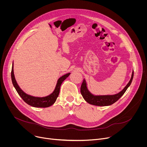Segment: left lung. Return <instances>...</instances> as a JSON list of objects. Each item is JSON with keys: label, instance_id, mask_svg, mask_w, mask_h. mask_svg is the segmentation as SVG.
Listing matches in <instances>:
<instances>
[{"label": "left lung", "instance_id": "obj_1", "mask_svg": "<svg viewBox=\"0 0 147 147\" xmlns=\"http://www.w3.org/2000/svg\"><path fill=\"white\" fill-rule=\"evenodd\" d=\"M134 76V71H133L132 76L131 79L127 86L124 87V88L120 91L119 93L113 95H103V96H95L91 94L88 90L87 88L86 80L84 79L81 86L80 92L81 94L84 98L88 103L94 105L96 106H108L116 102L117 100H119L120 97L124 94L125 91L127 90L128 87L130 86L132 82Z\"/></svg>", "mask_w": 147, "mask_h": 147}]
</instances>
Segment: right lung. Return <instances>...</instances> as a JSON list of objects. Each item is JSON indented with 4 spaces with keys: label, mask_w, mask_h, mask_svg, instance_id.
Segmentation results:
<instances>
[{
    "label": "right lung",
    "mask_w": 147,
    "mask_h": 147,
    "mask_svg": "<svg viewBox=\"0 0 147 147\" xmlns=\"http://www.w3.org/2000/svg\"><path fill=\"white\" fill-rule=\"evenodd\" d=\"M70 74V73H67L61 77L57 81L55 90L53 91V92L50 95L46 97H43V98H38V97H34V96L28 95L26 93H24L22 90L20 89V88L17 84L14 77V72H13V63L12 69H11V77L12 83L15 89L16 90L18 95L23 99V100L26 103H27V104L29 105L32 106L33 107L47 108L52 105L55 102L59 94L61 84H62L63 81L67 77H69Z\"/></svg>",
    "instance_id": "add662e5"
}]
</instances>
